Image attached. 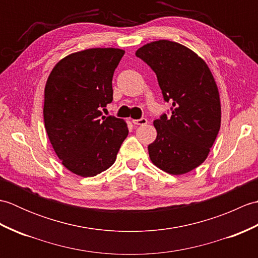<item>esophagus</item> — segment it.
Wrapping results in <instances>:
<instances>
[{
	"instance_id": "1",
	"label": "esophagus",
	"mask_w": 258,
	"mask_h": 258,
	"mask_svg": "<svg viewBox=\"0 0 258 258\" xmlns=\"http://www.w3.org/2000/svg\"><path fill=\"white\" fill-rule=\"evenodd\" d=\"M133 124L134 125H146L147 119L145 117H142L140 119H133Z\"/></svg>"
}]
</instances>
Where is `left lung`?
<instances>
[{"mask_svg": "<svg viewBox=\"0 0 258 258\" xmlns=\"http://www.w3.org/2000/svg\"><path fill=\"white\" fill-rule=\"evenodd\" d=\"M135 55L154 71L171 115L154 120L156 140L149 145L154 165L172 175L193 171L206 160L221 127V102L207 64L189 48L160 40Z\"/></svg>", "mask_w": 258, "mask_h": 258, "instance_id": "left-lung-1", "label": "left lung"}]
</instances>
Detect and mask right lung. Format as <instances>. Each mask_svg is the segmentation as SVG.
Returning <instances> with one entry per match:
<instances>
[{
  "instance_id": "add662e5",
  "label": "right lung",
  "mask_w": 258,
  "mask_h": 258,
  "mask_svg": "<svg viewBox=\"0 0 258 258\" xmlns=\"http://www.w3.org/2000/svg\"><path fill=\"white\" fill-rule=\"evenodd\" d=\"M124 53L108 47L70 54L46 81L47 136L63 165L80 176H96L111 167L128 135L122 118L101 112L113 101V74Z\"/></svg>"
}]
</instances>
